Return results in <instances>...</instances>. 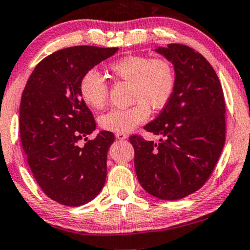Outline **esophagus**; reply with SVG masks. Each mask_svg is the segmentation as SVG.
Returning <instances> with one entry per match:
<instances>
[{
	"instance_id": "obj_1",
	"label": "esophagus",
	"mask_w": 250,
	"mask_h": 250,
	"mask_svg": "<svg viewBox=\"0 0 250 250\" xmlns=\"http://www.w3.org/2000/svg\"><path fill=\"white\" fill-rule=\"evenodd\" d=\"M115 136L118 140H125V138L128 137L127 134H125V132H116Z\"/></svg>"
}]
</instances>
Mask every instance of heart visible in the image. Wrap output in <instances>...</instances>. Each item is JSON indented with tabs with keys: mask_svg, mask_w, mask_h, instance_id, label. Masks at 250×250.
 Instances as JSON below:
<instances>
[{
	"mask_svg": "<svg viewBox=\"0 0 250 250\" xmlns=\"http://www.w3.org/2000/svg\"><path fill=\"white\" fill-rule=\"evenodd\" d=\"M108 70L116 81L131 85L128 108H114L100 118L103 129L128 132L146 121L150 108L159 112L168 105L175 90V70L167 59L129 55L110 63ZM82 100L92 109H102L108 100V85L94 69L85 72L80 82Z\"/></svg>",
	"mask_w": 250,
	"mask_h": 250,
	"instance_id": "obj_1",
	"label": "heart"
}]
</instances>
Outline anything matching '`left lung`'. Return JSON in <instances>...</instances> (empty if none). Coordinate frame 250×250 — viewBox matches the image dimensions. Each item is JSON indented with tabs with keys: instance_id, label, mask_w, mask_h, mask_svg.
<instances>
[{
	"instance_id": "1",
	"label": "left lung",
	"mask_w": 250,
	"mask_h": 250,
	"mask_svg": "<svg viewBox=\"0 0 250 250\" xmlns=\"http://www.w3.org/2000/svg\"><path fill=\"white\" fill-rule=\"evenodd\" d=\"M156 52L174 64L175 90L162 113L144 129L159 142L129 138L141 186L160 200L176 201L209 180L226 138L225 99L219 78L203 55L180 43Z\"/></svg>"
}]
</instances>
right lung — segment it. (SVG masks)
Returning <instances> with one entry per match:
<instances>
[{"label":"right lung","mask_w":250,"mask_h":250,"mask_svg":"<svg viewBox=\"0 0 250 250\" xmlns=\"http://www.w3.org/2000/svg\"><path fill=\"white\" fill-rule=\"evenodd\" d=\"M119 48L75 46L60 49L38 63L21 94L20 134L27 164L50 200L67 207L92 201L107 175L110 131L93 140L96 121L80 94L85 72ZM85 140L84 146L79 142Z\"/></svg>","instance_id":"right-lung-1"}]
</instances>
